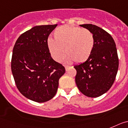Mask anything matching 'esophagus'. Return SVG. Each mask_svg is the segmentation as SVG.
Wrapping results in <instances>:
<instances>
[{
  "mask_svg": "<svg viewBox=\"0 0 128 128\" xmlns=\"http://www.w3.org/2000/svg\"><path fill=\"white\" fill-rule=\"evenodd\" d=\"M71 66H65V69H66V70L68 71L69 70V69L70 68Z\"/></svg>",
  "mask_w": 128,
  "mask_h": 128,
  "instance_id": "obj_1",
  "label": "esophagus"
}]
</instances>
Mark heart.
<instances>
[{"mask_svg": "<svg viewBox=\"0 0 128 128\" xmlns=\"http://www.w3.org/2000/svg\"><path fill=\"white\" fill-rule=\"evenodd\" d=\"M54 39L49 38L47 46L49 52L56 62H61L68 56L66 61L82 63L87 60L94 47L93 33L86 29L74 26L64 25L54 31ZM65 51H64V50Z\"/></svg>", "mask_w": 128, "mask_h": 128, "instance_id": "b5f03b06", "label": "heart"}]
</instances>
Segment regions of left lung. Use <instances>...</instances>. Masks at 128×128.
I'll return each mask as SVG.
<instances>
[{
	"mask_svg": "<svg viewBox=\"0 0 128 128\" xmlns=\"http://www.w3.org/2000/svg\"><path fill=\"white\" fill-rule=\"evenodd\" d=\"M94 36V47L84 62L74 66L75 82L81 93L89 97H98L110 89L118 68L116 44L112 36L98 26L81 24Z\"/></svg>",
	"mask_w": 128,
	"mask_h": 128,
	"instance_id": "1",
	"label": "left lung"
}]
</instances>
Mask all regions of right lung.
<instances>
[{"label":"right lung","instance_id":"1","mask_svg":"<svg viewBox=\"0 0 128 128\" xmlns=\"http://www.w3.org/2000/svg\"><path fill=\"white\" fill-rule=\"evenodd\" d=\"M56 26L32 28L18 38L13 48L11 66L16 88L36 102H45L55 96L59 78L66 72L52 58L47 46L49 35Z\"/></svg>","mask_w":128,"mask_h":128}]
</instances>
